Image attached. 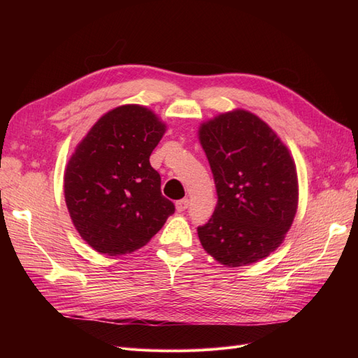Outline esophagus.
Segmentation results:
<instances>
[{
    "label": "esophagus",
    "mask_w": 358,
    "mask_h": 358,
    "mask_svg": "<svg viewBox=\"0 0 358 358\" xmlns=\"http://www.w3.org/2000/svg\"><path fill=\"white\" fill-rule=\"evenodd\" d=\"M188 206H189V200H188V199H182V200L176 201V210H178V212L187 210Z\"/></svg>",
    "instance_id": "34e87169"
}]
</instances>
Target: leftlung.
<instances>
[{"label":"left lung","mask_w":358,"mask_h":358,"mask_svg":"<svg viewBox=\"0 0 358 358\" xmlns=\"http://www.w3.org/2000/svg\"><path fill=\"white\" fill-rule=\"evenodd\" d=\"M199 140L218 194L212 218L197 229L201 246L227 267L264 259L284 242L297 212V170L288 148L245 109L200 124Z\"/></svg>","instance_id":"1"}]
</instances>
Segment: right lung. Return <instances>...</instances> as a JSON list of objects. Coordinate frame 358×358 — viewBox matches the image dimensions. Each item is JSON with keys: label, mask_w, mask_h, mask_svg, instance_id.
<instances>
[{"label": "right lung", "mask_w": 358, "mask_h": 358, "mask_svg": "<svg viewBox=\"0 0 358 358\" xmlns=\"http://www.w3.org/2000/svg\"><path fill=\"white\" fill-rule=\"evenodd\" d=\"M166 129L148 107L124 104L104 113L76 146L64 196L76 230L96 252L131 254L175 213L149 162Z\"/></svg>", "instance_id": "1"}]
</instances>
